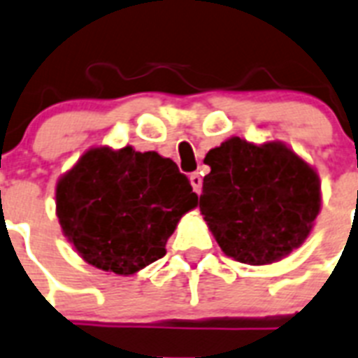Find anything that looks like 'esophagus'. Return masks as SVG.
<instances>
[{"mask_svg":"<svg viewBox=\"0 0 358 358\" xmlns=\"http://www.w3.org/2000/svg\"><path fill=\"white\" fill-rule=\"evenodd\" d=\"M189 182H191V185H193L194 193L199 194L200 191H202V178H200L199 173L191 174V176H189Z\"/></svg>","mask_w":358,"mask_h":358,"instance_id":"obj_1","label":"esophagus"}]
</instances>
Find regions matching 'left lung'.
I'll use <instances>...</instances> for the list:
<instances>
[{
	"instance_id": "8db88e82",
	"label": "left lung",
	"mask_w": 358,
	"mask_h": 358,
	"mask_svg": "<svg viewBox=\"0 0 358 358\" xmlns=\"http://www.w3.org/2000/svg\"><path fill=\"white\" fill-rule=\"evenodd\" d=\"M204 162L200 211L228 257L259 266L303 245L320 213V178L294 150L229 138Z\"/></svg>"
}]
</instances>
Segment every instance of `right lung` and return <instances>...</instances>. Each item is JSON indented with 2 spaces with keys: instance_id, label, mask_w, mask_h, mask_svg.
I'll list each match as a JSON object with an SVG mask.
<instances>
[{
  "instance_id": "add662e5",
  "label": "right lung",
  "mask_w": 358,
  "mask_h": 358,
  "mask_svg": "<svg viewBox=\"0 0 358 358\" xmlns=\"http://www.w3.org/2000/svg\"><path fill=\"white\" fill-rule=\"evenodd\" d=\"M57 217L95 268L132 275L165 255L178 220L199 196L173 159L130 145L94 147L57 182Z\"/></svg>"
}]
</instances>
